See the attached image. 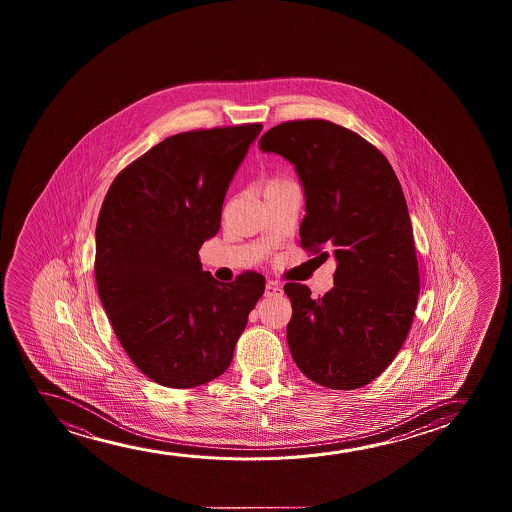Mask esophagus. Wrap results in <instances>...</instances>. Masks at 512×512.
Returning <instances> with one entry per match:
<instances>
[{"instance_id": "1", "label": "esophagus", "mask_w": 512, "mask_h": 512, "mask_svg": "<svg viewBox=\"0 0 512 512\" xmlns=\"http://www.w3.org/2000/svg\"><path fill=\"white\" fill-rule=\"evenodd\" d=\"M264 295L266 297H280V295H283V288L278 283H274V281H267Z\"/></svg>"}]
</instances>
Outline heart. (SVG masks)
Wrapping results in <instances>:
<instances>
[{
  "label": "heart",
  "instance_id": "b5f03b06",
  "mask_svg": "<svg viewBox=\"0 0 512 512\" xmlns=\"http://www.w3.org/2000/svg\"><path fill=\"white\" fill-rule=\"evenodd\" d=\"M281 183H288L287 180H273V182H269L267 187H273V185H281Z\"/></svg>",
  "mask_w": 512,
  "mask_h": 512
}]
</instances>
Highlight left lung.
<instances>
[{
	"instance_id": "left-lung-1",
	"label": "left lung",
	"mask_w": 512,
	"mask_h": 512,
	"mask_svg": "<svg viewBox=\"0 0 512 512\" xmlns=\"http://www.w3.org/2000/svg\"><path fill=\"white\" fill-rule=\"evenodd\" d=\"M259 145L292 162L301 180V245L332 250L337 264L334 288L323 297L313 299L301 283L285 285L292 358L318 385L365 386L402 348L420 294L413 227L397 175L378 148L329 120L285 122Z\"/></svg>"
}]
</instances>
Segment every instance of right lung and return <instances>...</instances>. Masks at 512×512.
<instances>
[{
	"mask_svg": "<svg viewBox=\"0 0 512 512\" xmlns=\"http://www.w3.org/2000/svg\"><path fill=\"white\" fill-rule=\"evenodd\" d=\"M262 124L175 134L129 164L96 225L99 299L134 365L168 388H194L231 365L264 276L220 283L199 248Z\"/></svg>",
	"mask_w": 512,
	"mask_h": 512,
	"instance_id": "add662e5",
	"label": "right lung"
}]
</instances>
